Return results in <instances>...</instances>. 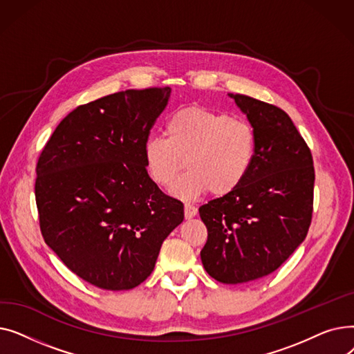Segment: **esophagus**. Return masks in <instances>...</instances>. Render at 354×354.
Wrapping results in <instances>:
<instances>
[{"label":"esophagus","mask_w":354,"mask_h":354,"mask_svg":"<svg viewBox=\"0 0 354 354\" xmlns=\"http://www.w3.org/2000/svg\"><path fill=\"white\" fill-rule=\"evenodd\" d=\"M198 214V208L191 205V203H185V218L191 219Z\"/></svg>","instance_id":"1"}]
</instances>
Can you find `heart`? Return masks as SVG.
<instances>
[{
	"label": "heart",
	"instance_id": "1",
	"mask_svg": "<svg viewBox=\"0 0 354 354\" xmlns=\"http://www.w3.org/2000/svg\"><path fill=\"white\" fill-rule=\"evenodd\" d=\"M165 135L145 142V166L155 183L169 188L185 165L174 189L179 196H225L244 182L255 159L254 127L219 111L182 109L166 122Z\"/></svg>",
	"mask_w": 354,
	"mask_h": 354
}]
</instances>
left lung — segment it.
I'll use <instances>...</instances> for the list:
<instances>
[{
	"instance_id": "1",
	"label": "left lung",
	"mask_w": 354,
	"mask_h": 354,
	"mask_svg": "<svg viewBox=\"0 0 354 354\" xmlns=\"http://www.w3.org/2000/svg\"><path fill=\"white\" fill-rule=\"evenodd\" d=\"M230 96L255 130V159L235 191L199 208L208 230L201 259L216 281L241 284L271 274L303 243L315 175L310 147L284 110Z\"/></svg>"
}]
</instances>
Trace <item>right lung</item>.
<instances>
[{"label":"right lung","mask_w":354,"mask_h":354,"mask_svg":"<svg viewBox=\"0 0 354 354\" xmlns=\"http://www.w3.org/2000/svg\"><path fill=\"white\" fill-rule=\"evenodd\" d=\"M171 87L130 88L82 104L60 122L35 166L46 244L68 270L103 290L138 287L183 203L147 175L143 146Z\"/></svg>","instance_id":"obj_1"}]
</instances>
